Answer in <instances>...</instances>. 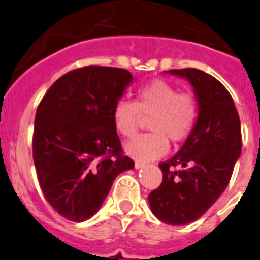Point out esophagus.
<instances>
[{
  "mask_svg": "<svg viewBox=\"0 0 260 260\" xmlns=\"http://www.w3.org/2000/svg\"><path fill=\"white\" fill-rule=\"evenodd\" d=\"M145 165H147V164L141 162V161H136V162H135V168H136V169H140V168H144V167H145Z\"/></svg>",
  "mask_w": 260,
  "mask_h": 260,
  "instance_id": "obj_1",
  "label": "esophagus"
}]
</instances>
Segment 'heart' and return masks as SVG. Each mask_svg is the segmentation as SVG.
<instances>
[{
    "label": "heart",
    "instance_id": "1",
    "mask_svg": "<svg viewBox=\"0 0 260 260\" xmlns=\"http://www.w3.org/2000/svg\"><path fill=\"white\" fill-rule=\"evenodd\" d=\"M198 102L193 93L178 92L167 80L156 79L137 89L135 102L119 100L113 106V125L124 137L137 132L141 116H150L148 128L152 132L135 137L125 145L126 153L137 160L149 161L168 152L173 144L186 140L197 124Z\"/></svg>",
    "mask_w": 260,
    "mask_h": 260
}]
</instances>
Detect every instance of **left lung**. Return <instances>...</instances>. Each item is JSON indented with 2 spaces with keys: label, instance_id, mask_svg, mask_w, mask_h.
<instances>
[{
  "label": "left lung",
  "instance_id": "1",
  "mask_svg": "<svg viewBox=\"0 0 260 260\" xmlns=\"http://www.w3.org/2000/svg\"><path fill=\"white\" fill-rule=\"evenodd\" d=\"M169 73L191 83L200 115L182 148L158 164L162 182L148 201L160 221L180 226L204 215L228 187L241 156L242 134L233 98L219 80L197 69Z\"/></svg>",
  "mask_w": 260,
  "mask_h": 260
}]
</instances>
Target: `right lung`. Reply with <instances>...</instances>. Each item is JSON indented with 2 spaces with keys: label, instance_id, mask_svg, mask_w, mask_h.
Instances as JSON below:
<instances>
[{
  "label": "right lung",
  "instance_id": "right-lung-1",
  "mask_svg": "<svg viewBox=\"0 0 260 260\" xmlns=\"http://www.w3.org/2000/svg\"><path fill=\"white\" fill-rule=\"evenodd\" d=\"M131 80L129 71L117 67L73 70L54 82L37 108L32 158L39 186L70 221L92 217L117 174L134 169L112 120Z\"/></svg>",
  "mask_w": 260,
  "mask_h": 260
}]
</instances>
